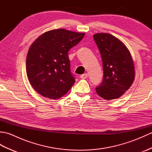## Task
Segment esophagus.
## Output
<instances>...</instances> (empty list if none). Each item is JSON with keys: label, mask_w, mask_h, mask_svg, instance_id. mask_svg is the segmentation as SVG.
I'll return each instance as SVG.
<instances>
[{"label": "esophagus", "mask_w": 152, "mask_h": 152, "mask_svg": "<svg viewBox=\"0 0 152 152\" xmlns=\"http://www.w3.org/2000/svg\"><path fill=\"white\" fill-rule=\"evenodd\" d=\"M88 74L87 73L82 74V75L80 76V78H81L82 79H86L87 78H88Z\"/></svg>", "instance_id": "34e87169"}]
</instances>
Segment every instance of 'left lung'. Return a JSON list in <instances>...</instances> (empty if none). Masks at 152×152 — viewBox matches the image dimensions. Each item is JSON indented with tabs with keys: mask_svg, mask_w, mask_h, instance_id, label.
<instances>
[{
	"mask_svg": "<svg viewBox=\"0 0 152 152\" xmlns=\"http://www.w3.org/2000/svg\"><path fill=\"white\" fill-rule=\"evenodd\" d=\"M99 49L103 66V80L96 93L106 100L118 99L130 88L135 77L129 51L118 38L108 33L93 35Z\"/></svg>",
	"mask_w": 152,
	"mask_h": 152,
	"instance_id": "obj_1",
	"label": "left lung"
}]
</instances>
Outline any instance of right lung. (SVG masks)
<instances>
[{"label": "right lung", "instance_id": "add662e5", "mask_svg": "<svg viewBox=\"0 0 152 152\" xmlns=\"http://www.w3.org/2000/svg\"><path fill=\"white\" fill-rule=\"evenodd\" d=\"M85 33L53 29L41 34L28 49L26 72L28 81L39 94L58 99L75 82L70 72L68 52L84 37Z\"/></svg>", "mask_w": 152, "mask_h": 152}]
</instances>
